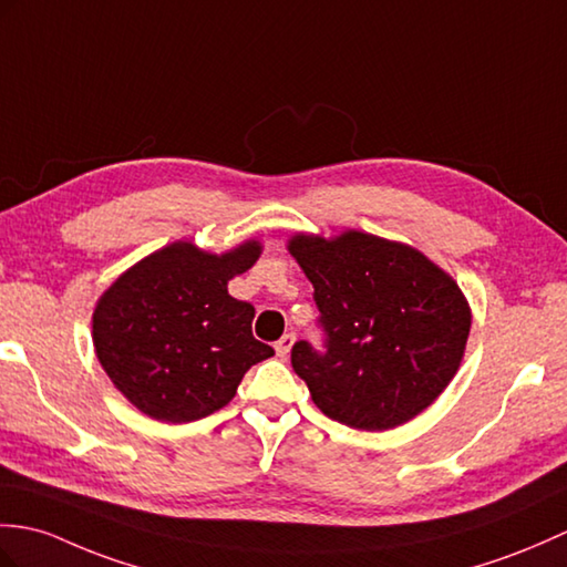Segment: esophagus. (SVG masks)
<instances>
[{"instance_id":"esophagus-1","label":"esophagus","mask_w":567,"mask_h":567,"mask_svg":"<svg viewBox=\"0 0 567 567\" xmlns=\"http://www.w3.org/2000/svg\"><path fill=\"white\" fill-rule=\"evenodd\" d=\"M292 346H295V333H285L278 343H275V352L280 354V358H287L289 354V350H292Z\"/></svg>"}]
</instances>
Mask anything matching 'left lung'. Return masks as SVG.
I'll return each mask as SVG.
<instances>
[{"instance_id": "obj_1", "label": "left lung", "mask_w": 567, "mask_h": 567, "mask_svg": "<svg viewBox=\"0 0 567 567\" xmlns=\"http://www.w3.org/2000/svg\"><path fill=\"white\" fill-rule=\"evenodd\" d=\"M313 285L326 352L299 340L295 372L311 401L348 427L381 432L423 413L464 360L471 307L450 272L417 248L348 229L289 236Z\"/></svg>"}]
</instances>
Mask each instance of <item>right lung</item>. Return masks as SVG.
I'll use <instances>...</instances> for the list:
<instances>
[{"label": "right lung", "mask_w": 567, "mask_h": 567, "mask_svg": "<svg viewBox=\"0 0 567 567\" xmlns=\"http://www.w3.org/2000/svg\"><path fill=\"white\" fill-rule=\"evenodd\" d=\"M262 246L246 239L224 254L174 241L117 275L91 316L96 358L140 413L193 423L236 396L251 364L275 350L254 338L256 309L229 295Z\"/></svg>", "instance_id": "1"}]
</instances>
